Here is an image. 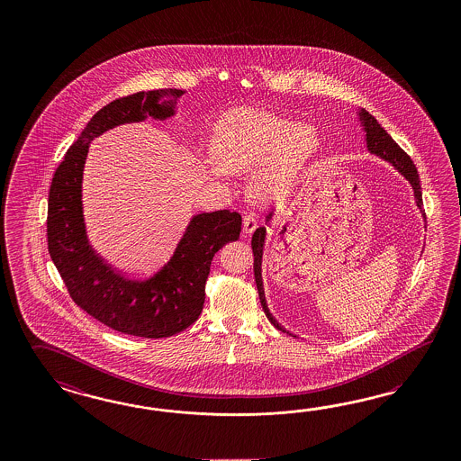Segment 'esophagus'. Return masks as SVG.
Here are the masks:
<instances>
[{
	"instance_id": "1",
	"label": "esophagus",
	"mask_w": 461,
	"mask_h": 461,
	"mask_svg": "<svg viewBox=\"0 0 461 461\" xmlns=\"http://www.w3.org/2000/svg\"><path fill=\"white\" fill-rule=\"evenodd\" d=\"M242 227H244V232H246V234H252V232L256 230V227H258V217H256L254 213H248V215L244 217Z\"/></svg>"
}]
</instances>
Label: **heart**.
Segmentation results:
<instances>
[{"instance_id": "obj_1", "label": "heart", "mask_w": 461, "mask_h": 461, "mask_svg": "<svg viewBox=\"0 0 461 461\" xmlns=\"http://www.w3.org/2000/svg\"><path fill=\"white\" fill-rule=\"evenodd\" d=\"M320 138L313 126L259 109H237L221 119L213 131V151L202 159V170L215 182L232 173L255 170L250 194L275 200L290 190Z\"/></svg>"}]
</instances>
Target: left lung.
Masks as SVG:
<instances>
[{
    "instance_id": "8db88e82",
    "label": "left lung",
    "mask_w": 461,
    "mask_h": 461,
    "mask_svg": "<svg viewBox=\"0 0 461 461\" xmlns=\"http://www.w3.org/2000/svg\"><path fill=\"white\" fill-rule=\"evenodd\" d=\"M357 116L360 121V126L366 132V145H367L368 153L370 155H375L379 158L391 163L394 167L395 170L399 171L406 180H408L412 190H414V200H416V205L421 212L422 219H424V225H426V213L422 211V194H421V184H420V175L418 170L412 163V159L409 158L408 155L404 153V149L401 146L395 143L394 140L391 138V134L385 131L382 128L381 124L377 122V119L374 118L372 114H368L366 109H358L357 111ZM275 212H271L267 217H266V222L269 224V221L273 219ZM264 242H266V227H259L256 229L252 240H250V246H252V252H254V277H256V286H258V293H259V300H261V306H263L264 313L267 316V320L281 331H286L283 329L276 321V318L269 313V308H267V303L264 298V286H263V269H261V264H263V250Z\"/></svg>"
}]
</instances>
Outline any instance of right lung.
Listing matches in <instances>:
<instances>
[{"label": "right lung", "instance_id": "add662e5", "mask_svg": "<svg viewBox=\"0 0 461 461\" xmlns=\"http://www.w3.org/2000/svg\"><path fill=\"white\" fill-rule=\"evenodd\" d=\"M184 94L180 89H159L104 105L68 148L50 185L49 252L68 294L109 329L134 337H171L197 321L205 302L212 259L227 242L239 239L242 219L237 212L197 213L190 219L168 263L153 276H122L89 244L82 211L84 165L94 138L126 122L170 119Z\"/></svg>", "mask_w": 461, "mask_h": 461}]
</instances>
